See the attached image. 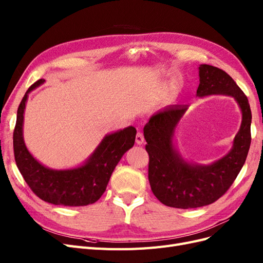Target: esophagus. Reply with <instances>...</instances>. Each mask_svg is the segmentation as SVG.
Returning <instances> with one entry per match:
<instances>
[{
  "instance_id": "obj_1",
  "label": "esophagus",
  "mask_w": 263,
  "mask_h": 263,
  "mask_svg": "<svg viewBox=\"0 0 263 263\" xmlns=\"http://www.w3.org/2000/svg\"><path fill=\"white\" fill-rule=\"evenodd\" d=\"M136 142H137V145H142L145 142V138H144V135H142V133H140V132L137 133Z\"/></svg>"
}]
</instances>
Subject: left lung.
<instances>
[{
	"label": "left lung",
	"mask_w": 263,
	"mask_h": 263,
	"mask_svg": "<svg viewBox=\"0 0 263 263\" xmlns=\"http://www.w3.org/2000/svg\"><path fill=\"white\" fill-rule=\"evenodd\" d=\"M196 97L228 95L241 110V125L229 153L211 164L185 160L174 146V133L189 105H169L150 117L144 128L149 155L148 179L155 196L176 209H196L217 201L233 184L245 164L251 142L248 99L233 78L210 65L198 67Z\"/></svg>",
	"instance_id": "left-lung-1"
}]
</instances>
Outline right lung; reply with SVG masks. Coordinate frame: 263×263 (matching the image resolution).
Segmentation results:
<instances>
[{
  "label": "right lung",
  "mask_w": 263,
  "mask_h": 263,
  "mask_svg": "<svg viewBox=\"0 0 263 263\" xmlns=\"http://www.w3.org/2000/svg\"><path fill=\"white\" fill-rule=\"evenodd\" d=\"M44 82V79H41L29 87L17 109L13 134L17 168L31 191L45 202L63 206L93 204L105 192L110 176L124 154L134 146L136 128L128 126L107 134L85 162L76 168L54 170L45 166L29 153L23 136L24 113L28 94Z\"/></svg>",
  "instance_id": "right-lung-1"
}]
</instances>
